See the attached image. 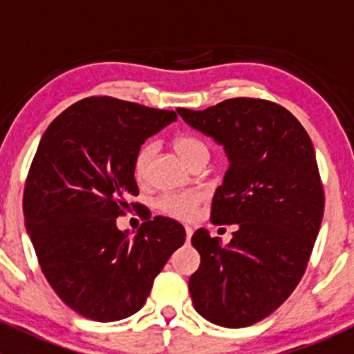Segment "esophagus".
<instances>
[{"mask_svg": "<svg viewBox=\"0 0 354 354\" xmlns=\"http://www.w3.org/2000/svg\"><path fill=\"white\" fill-rule=\"evenodd\" d=\"M185 233H187V243H190L192 236H194V230H192L190 226H187L185 227Z\"/></svg>", "mask_w": 354, "mask_h": 354, "instance_id": "1", "label": "esophagus"}]
</instances>
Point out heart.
<instances>
[{
  "mask_svg": "<svg viewBox=\"0 0 354 354\" xmlns=\"http://www.w3.org/2000/svg\"><path fill=\"white\" fill-rule=\"evenodd\" d=\"M174 151L181 156V159L185 162L192 164L198 157L207 156L209 157V151H207V145L203 144L198 138L192 137V135H178L173 142ZM152 156V145L145 144L138 149L137 156L133 160V173L137 180H144L145 174H147L149 160ZM200 202V195L197 192H185V194H169L164 195L157 202V209L162 214L171 217H176V219H190L194 217L195 209H197Z\"/></svg>",
  "mask_w": 354,
  "mask_h": 354,
  "instance_id": "heart-1",
  "label": "heart"
}]
</instances>
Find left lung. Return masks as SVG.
Instances as JSON below:
<instances>
[{"label":"left lung","mask_w":354,"mask_h":354,"mask_svg":"<svg viewBox=\"0 0 354 354\" xmlns=\"http://www.w3.org/2000/svg\"><path fill=\"white\" fill-rule=\"evenodd\" d=\"M176 111L224 147L230 166L210 221L236 224L224 246L203 227L192 236L200 253L192 301L216 326L248 327L279 308L306 269L324 216L315 151L288 109L262 99Z\"/></svg>","instance_id":"8db88e82"}]
</instances>
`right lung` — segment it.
I'll return each instance as SVG.
<instances>
[{"mask_svg": "<svg viewBox=\"0 0 354 354\" xmlns=\"http://www.w3.org/2000/svg\"><path fill=\"white\" fill-rule=\"evenodd\" d=\"M173 121L174 111L87 97L63 111L39 142L24 192L25 227L48 283L85 319L137 313L185 243V227L169 217H149L133 238L116 226L128 197L138 195V149Z\"/></svg>", "mask_w": 354, "mask_h": 354, "instance_id": "add662e5", "label": "right lung"}]
</instances>
